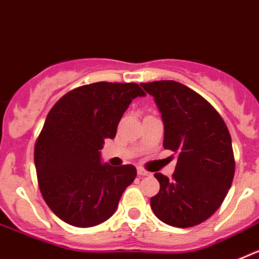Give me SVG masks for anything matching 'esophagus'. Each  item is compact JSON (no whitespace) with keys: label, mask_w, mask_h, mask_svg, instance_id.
<instances>
[{"label":"esophagus","mask_w":259,"mask_h":259,"mask_svg":"<svg viewBox=\"0 0 259 259\" xmlns=\"http://www.w3.org/2000/svg\"><path fill=\"white\" fill-rule=\"evenodd\" d=\"M137 175H139V176H149L150 172H149V171L144 170V168H141V167H139V168H137Z\"/></svg>","instance_id":"obj_1"}]
</instances>
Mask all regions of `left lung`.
<instances>
[{
	"instance_id": "8db88e82",
	"label": "left lung",
	"mask_w": 259,
	"mask_h": 259,
	"mask_svg": "<svg viewBox=\"0 0 259 259\" xmlns=\"http://www.w3.org/2000/svg\"><path fill=\"white\" fill-rule=\"evenodd\" d=\"M141 87L162 114L163 148L178 154L171 179L154 174L161 187L150 206L168 226H197L219 209L232 184L235 157L227 125L210 102L184 84L159 80Z\"/></svg>"
}]
</instances>
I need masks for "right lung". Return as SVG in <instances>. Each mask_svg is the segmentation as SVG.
<instances>
[{
	"instance_id": "right-lung-1",
	"label": "right lung",
	"mask_w": 259,
	"mask_h": 259,
	"mask_svg": "<svg viewBox=\"0 0 259 259\" xmlns=\"http://www.w3.org/2000/svg\"><path fill=\"white\" fill-rule=\"evenodd\" d=\"M145 92L136 83L81 85L50 109L35 144L42 198L54 214L75 227H93L115 212L136 178L132 164L101 163L105 139H114L128 105Z\"/></svg>"
}]
</instances>
